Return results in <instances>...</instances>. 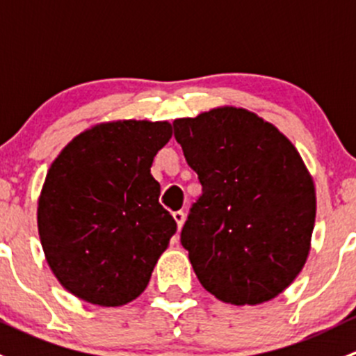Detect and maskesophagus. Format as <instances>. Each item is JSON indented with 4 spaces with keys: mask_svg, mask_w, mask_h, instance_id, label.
I'll list each match as a JSON object with an SVG mask.
<instances>
[{
    "mask_svg": "<svg viewBox=\"0 0 356 356\" xmlns=\"http://www.w3.org/2000/svg\"><path fill=\"white\" fill-rule=\"evenodd\" d=\"M184 218H186V215H184V211H175L174 213V220H175V224H177V229L179 231H181V227L182 225H184Z\"/></svg>",
    "mask_w": 356,
    "mask_h": 356,
    "instance_id": "34e87169",
    "label": "esophagus"
}]
</instances>
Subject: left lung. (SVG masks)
<instances>
[{"mask_svg":"<svg viewBox=\"0 0 356 356\" xmlns=\"http://www.w3.org/2000/svg\"><path fill=\"white\" fill-rule=\"evenodd\" d=\"M174 136L203 186L181 232L201 286L231 305L281 294L307 264L317 211L298 149L236 106L175 118Z\"/></svg>","mask_w":356,"mask_h":356,"instance_id":"obj_1","label":"left lung"}]
</instances>
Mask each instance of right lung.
Listing matches in <instances>:
<instances>
[{
    "label": "right lung",
    "instance_id": "obj_1",
    "mask_svg": "<svg viewBox=\"0 0 356 356\" xmlns=\"http://www.w3.org/2000/svg\"><path fill=\"white\" fill-rule=\"evenodd\" d=\"M172 138L167 120H113L75 136L46 174L38 231L49 268L68 293L122 307L148 286L177 231L158 203L153 158Z\"/></svg>",
    "mask_w": 356,
    "mask_h": 356
}]
</instances>
